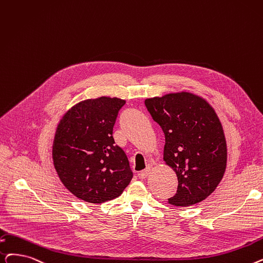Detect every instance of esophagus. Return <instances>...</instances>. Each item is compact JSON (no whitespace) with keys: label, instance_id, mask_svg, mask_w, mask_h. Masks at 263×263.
Instances as JSON below:
<instances>
[{"label":"esophagus","instance_id":"34e87169","mask_svg":"<svg viewBox=\"0 0 263 263\" xmlns=\"http://www.w3.org/2000/svg\"><path fill=\"white\" fill-rule=\"evenodd\" d=\"M152 170H153V165H152V164H148L147 167H146L145 170H143L142 172L140 173V177H141L142 179L146 178L148 175H149V173L152 172Z\"/></svg>","mask_w":263,"mask_h":263}]
</instances>
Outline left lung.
Here are the masks:
<instances>
[{
    "label": "left lung",
    "instance_id": "8db88e82",
    "mask_svg": "<svg viewBox=\"0 0 263 263\" xmlns=\"http://www.w3.org/2000/svg\"><path fill=\"white\" fill-rule=\"evenodd\" d=\"M153 119L161 127L165 145L163 160L176 173L174 206L186 208L210 197L227 167V142L213 106L188 91L145 100Z\"/></svg>",
    "mask_w": 263,
    "mask_h": 263
}]
</instances>
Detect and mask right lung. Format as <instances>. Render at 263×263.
Instances as JSON below:
<instances>
[{"instance_id": "right-lung-1", "label": "right lung", "mask_w": 263, "mask_h": 263, "mask_svg": "<svg viewBox=\"0 0 263 263\" xmlns=\"http://www.w3.org/2000/svg\"><path fill=\"white\" fill-rule=\"evenodd\" d=\"M125 101L100 97L78 102L60 119L52 161L64 187L76 198L103 203L119 197L133 177L128 158L112 138Z\"/></svg>"}]
</instances>
